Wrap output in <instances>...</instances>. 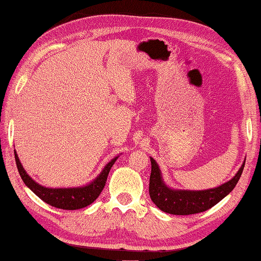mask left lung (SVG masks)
Listing matches in <instances>:
<instances>
[{"instance_id": "8db88e82", "label": "left lung", "mask_w": 261, "mask_h": 261, "mask_svg": "<svg viewBox=\"0 0 261 261\" xmlns=\"http://www.w3.org/2000/svg\"><path fill=\"white\" fill-rule=\"evenodd\" d=\"M246 161V159H245ZM245 161L239 171L227 182L220 186L202 191L176 190L168 187L162 179V174L158 162L150 158L152 172L149 177V195L152 201L162 212L174 215H190L205 212L217 205L226 195H228L239 181L244 171Z\"/></svg>"}]
</instances>
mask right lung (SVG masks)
Instances as JSON below:
<instances>
[{
	"label": "right lung",
	"mask_w": 261,
	"mask_h": 261,
	"mask_svg": "<svg viewBox=\"0 0 261 261\" xmlns=\"http://www.w3.org/2000/svg\"><path fill=\"white\" fill-rule=\"evenodd\" d=\"M15 161H16V166L18 169V173L23 180L30 191L35 193L42 201L47 202L48 205L54 206L56 208L61 210H80L87 207L90 203L95 201L97 196L102 192L106 181H107V176L109 174V171L114 165V162L118 160V156L113 158L107 165L105 166L102 171L95 179L90 181L89 184L84 185V186L79 187H60V188H53V187H46L36 182L35 180L32 179V176L28 175L25 169L22 166L20 159L15 150Z\"/></svg>",
	"instance_id": "1"
}]
</instances>
